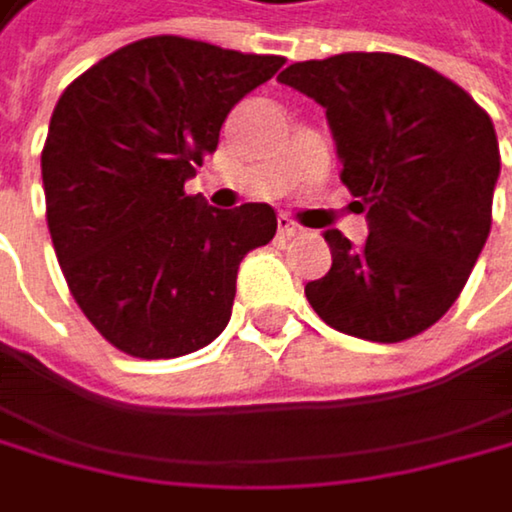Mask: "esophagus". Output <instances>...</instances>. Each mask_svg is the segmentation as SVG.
I'll return each instance as SVG.
<instances>
[{
	"label": "esophagus",
	"instance_id": "34e87169",
	"mask_svg": "<svg viewBox=\"0 0 512 512\" xmlns=\"http://www.w3.org/2000/svg\"><path fill=\"white\" fill-rule=\"evenodd\" d=\"M300 227L288 218V215H279V236H297Z\"/></svg>",
	"mask_w": 512,
	"mask_h": 512
}]
</instances>
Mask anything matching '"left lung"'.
Masks as SVG:
<instances>
[{"mask_svg":"<svg viewBox=\"0 0 512 512\" xmlns=\"http://www.w3.org/2000/svg\"><path fill=\"white\" fill-rule=\"evenodd\" d=\"M279 81L324 108L340 178L370 224L361 248L324 230L334 264L306 300L349 337L400 343L428 331L489 239L501 175L492 118L455 81L397 54L291 63Z\"/></svg>","mask_w":512,"mask_h":512,"instance_id":"8db88e82","label":"left lung"}]
</instances>
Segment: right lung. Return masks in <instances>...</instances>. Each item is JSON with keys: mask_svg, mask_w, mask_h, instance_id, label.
Instances as JSON below:
<instances>
[{"mask_svg": "<svg viewBox=\"0 0 512 512\" xmlns=\"http://www.w3.org/2000/svg\"><path fill=\"white\" fill-rule=\"evenodd\" d=\"M282 63L154 35L63 90L42 151L48 230L75 303L115 349L178 358L227 327L239 264L276 236V212L212 209L185 181Z\"/></svg>", "mask_w": 512, "mask_h": 512, "instance_id": "add662e5", "label": "right lung"}]
</instances>
